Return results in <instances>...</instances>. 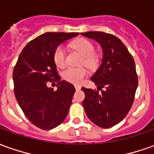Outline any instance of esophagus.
<instances>
[{
  "instance_id": "1",
  "label": "esophagus",
  "mask_w": 154,
  "mask_h": 154,
  "mask_svg": "<svg viewBox=\"0 0 154 154\" xmlns=\"http://www.w3.org/2000/svg\"><path fill=\"white\" fill-rule=\"evenodd\" d=\"M75 89L77 91H79L81 89V86H79V85H75Z\"/></svg>"
}]
</instances>
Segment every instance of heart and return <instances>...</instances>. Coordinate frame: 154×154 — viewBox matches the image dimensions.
<instances>
[{
    "mask_svg": "<svg viewBox=\"0 0 154 154\" xmlns=\"http://www.w3.org/2000/svg\"><path fill=\"white\" fill-rule=\"evenodd\" d=\"M71 47L77 51L83 57L82 63L89 68H95L98 64V57L95 53L93 44L87 38H78L71 44ZM54 60L57 67H63L66 64V53L63 46H58L54 54ZM87 75V71L84 67H67L63 72V77L69 82L81 83Z\"/></svg>",
    "mask_w": 154,
    "mask_h": 154,
    "instance_id": "heart-1",
    "label": "heart"
}]
</instances>
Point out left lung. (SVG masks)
I'll list each match as a JSON object with an SVG mask.
<instances>
[{
    "label": "left lung",
    "mask_w": 154,
    "mask_h": 154,
    "mask_svg": "<svg viewBox=\"0 0 154 154\" xmlns=\"http://www.w3.org/2000/svg\"><path fill=\"white\" fill-rule=\"evenodd\" d=\"M97 41L103 52L102 62L91 80L101 92L82 87L85 112L91 122L101 128L119 124L132 106L138 87L135 63L122 41L104 32L82 33Z\"/></svg>",
    "instance_id": "8db88e82"
}]
</instances>
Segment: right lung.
<instances>
[{"label": "right lung", "mask_w": 154, "mask_h": 154, "mask_svg": "<svg viewBox=\"0 0 154 154\" xmlns=\"http://www.w3.org/2000/svg\"><path fill=\"white\" fill-rule=\"evenodd\" d=\"M78 33L48 32L29 42L13 71L14 92L19 106L30 122L39 129H52L67 117L75 87L60 81L54 60L56 48ZM58 81L57 91L47 82Z\"/></svg>", "instance_id": "right-lung-1"}]
</instances>
